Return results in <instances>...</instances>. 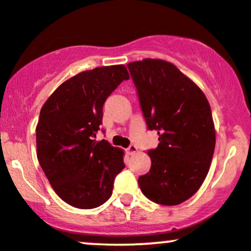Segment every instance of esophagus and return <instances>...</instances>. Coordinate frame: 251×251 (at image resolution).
Listing matches in <instances>:
<instances>
[{"label": "esophagus", "mask_w": 251, "mask_h": 251, "mask_svg": "<svg viewBox=\"0 0 251 251\" xmlns=\"http://www.w3.org/2000/svg\"><path fill=\"white\" fill-rule=\"evenodd\" d=\"M137 151H138V148L135 145H129L128 148L126 149V152H127L128 154H134Z\"/></svg>", "instance_id": "1"}]
</instances>
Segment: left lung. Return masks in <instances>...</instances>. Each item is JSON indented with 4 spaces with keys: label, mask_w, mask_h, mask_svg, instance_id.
Returning <instances> with one entry per match:
<instances>
[{
    "label": "left lung",
    "mask_w": 251,
    "mask_h": 251,
    "mask_svg": "<svg viewBox=\"0 0 251 251\" xmlns=\"http://www.w3.org/2000/svg\"><path fill=\"white\" fill-rule=\"evenodd\" d=\"M148 128L157 131L149 150L151 169L138 183L145 197L178 205L192 197L208 175L216 133L211 108L201 89L171 62L144 59L127 65Z\"/></svg>",
    "instance_id": "8db88e82"
}]
</instances>
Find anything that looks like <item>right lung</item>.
I'll return each instance as SVG.
<instances>
[{
	"mask_svg": "<svg viewBox=\"0 0 251 251\" xmlns=\"http://www.w3.org/2000/svg\"><path fill=\"white\" fill-rule=\"evenodd\" d=\"M124 65L76 74L43 103L36 126V154L56 195L77 209H93L111 197L116 176L125 168L124 151L97 142L102 106L120 82Z\"/></svg>",
	"mask_w": 251,
	"mask_h": 251,
	"instance_id": "add662e5",
	"label": "right lung"
}]
</instances>
